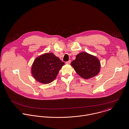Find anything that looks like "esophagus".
I'll use <instances>...</instances> for the list:
<instances>
[{"label": "esophagus", "mask_w": 129, "mask_h": 129, "mask_svg": "<svg viewBox=\"0 0 129 129\" xmlns=\"http://www.w3.org/2000/svg\"><path fill=\"white\" fill-rule=\"evenodd\" d=\"M70 63H71V60H69V61H68L66 62V64H70Z\"/></svg>", "instance_id": "esophagus-1"}]
</instances>
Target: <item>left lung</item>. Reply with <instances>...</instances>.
Instances as JSON below:
<instances>
[{"label": "left lung", "instance_id": "8db88e82", "mask_svg": "<svg viewBox=\"0 0 129 129\" xmlns=\"http://www.w3.org/2000/svg\"><path fill=\"white\" fill-rule=\"evenodd\" d=\"M76 72L82 78L88 79L96 76L100 70L99 60L94 56L82 52L76 56L71 63Z\"/></svg>", "mask_w": 129, "mask_h": 129}]
</instances>
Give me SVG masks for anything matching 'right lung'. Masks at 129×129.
Wrapping results in <instances>:
<instances>
[{
    "instance_id": "add662e5",
    "label": "right lung",
    "mask_w": 129,
    "mask_h": 129,
    "mask_svg": "<svg viewBox=\"0 0 129 129\" xmlns=\"http://www.w3.org/2000/svg\"><path fill=\"white\" fill-rule=\"evenodd\" d=\"M64 64V62L52 53H46L34 61L31 67L32 75L40 83L48 84L56 79Z\"/></svg>"
}]
</instances>
